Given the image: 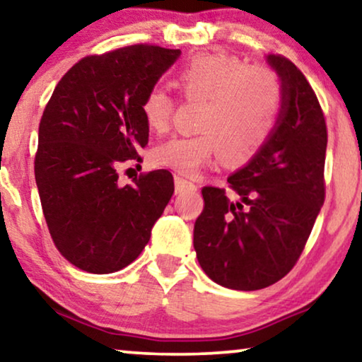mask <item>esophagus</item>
Returning a JSON list of instances; mask_svg holds the SVG:
<instances>
[{"instance_id":"esophagus-1","label":"esophagus","mask_w":362,"mask_h":362,"mask_svg":"<svg viewBox=\"0 0 362 362\" xmlns=\"http://www.w3.org/2000/svg\"><path fill=\"white\" fill-rule=\"evenodd\" d=\"M173 182H175V192H177V194H184V192L197 190V185L194 184V182L187 180V178L180 177V175H175Z\"/></svg>"}]
</instances>
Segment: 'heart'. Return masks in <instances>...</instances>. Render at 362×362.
I'll list each match as a JSON object with an SVG mask.
<instances>
[{"label": "heart", "mask_w": 362, "mask_h": 362, "mask_svg": "<svg viewBox=\"0 0 362 362\" xmlns=\"http://www.w3.org/2000/svg\"><path fill=\"white\" fill-rule=\"evenodd\" d=\"M187 103H202L195 136L173 137L153 151V162L192 175L221 153L228 165H247L276 127L281 109L278 77L267 66H247L237 56L200 54L173 76ZM153 132L170 127L175 100L163 89H151L141 105Z\"/></svg>", "instance_id": "obj_1"}]
</instances>
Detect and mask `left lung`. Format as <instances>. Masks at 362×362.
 Returning a JSON list of instances; mask_svg holds the SVG:
<instances>
[{
	"label": "left lung",
	"mask_w": 362,
	"mask_h": 362,
	"mask_svg": "<svg viewBox=\"0 0 362 362\" xmlns=\"http://www.w3.org/2000/svg\"><path fill=\"white\" fill-rule=\"evenodd\" d=\"M281 77L276 127L258 156L228 178L238 197L204 187L194 248L215 283L240 291L267 288L300 259L326 197L325 112L306 77L285 56H268Z\"/></svg>",
	"instance_id": "1"
}]
</instances>
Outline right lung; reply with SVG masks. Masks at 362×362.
<instances>
[{
  "label": "right lung",
  "mask_w": 362,
  "mask_h": 362,
  "mask_svg": "<svg viewBox=\"0 0 362 362\" xmlns=\"http://www.w3.org/2000/svg\"><path fill=\"white\" fill-rule=\"evenodd\" d=\"M180 56L132 45L89 54L57 83L40 122L35 177L56 248L71 264L105 274L131 264L173 194L168 170L119 185L124 162L148 142L141 105Z\"/></svg>",
  "instance_id": "right-lung-1"
}]
</instances>
